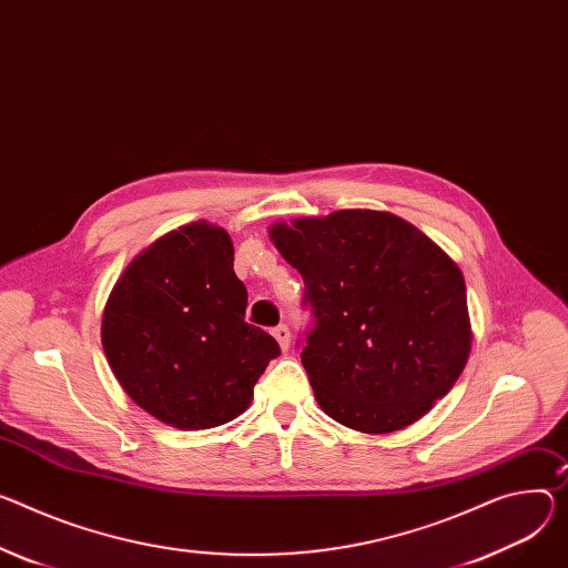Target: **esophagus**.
<instances>
[{
	"label": "esophagus",
	"instance_id": "34e87169",
	"mask_svg": "<svg viewBox=\"0 0 568 568\" xmlns=\"http://www.w3.org/2000/svg\"><path fill=\"white\" fill-rule=\"evenodd\" d=\"M272 335L276 337V342H278V346H281L283 351H287V348H290V328H287L285 324L276 326V328L272 331Z\"/></svg>",
	"mask_w": 568,
	"mask_h": 568
}]
</instances>
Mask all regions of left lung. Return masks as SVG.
Returning a JSON list of instances; mask_svg holds the SVG:
<instances>
[{
  "label": "left lung",
  "mask_w": 568,
  "mask_h": 568,
  "mask_svg": "<svg viewBox=\"0 0 568 568\" xmlns=\"http://www.w3.org/2000/svg\"><path fill=\"white\" fill-rule=\"evenodd\" d=\"M270 237L305 283L301 363L331 419L385 435L450 392L471 353L467 287L430 237L378 211L278 222Z\"/></svg>",
  "instance_id": "8db88e82"
}]
</instances>
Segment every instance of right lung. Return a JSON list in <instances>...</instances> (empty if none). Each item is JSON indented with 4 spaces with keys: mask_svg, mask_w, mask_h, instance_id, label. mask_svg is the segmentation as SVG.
Instances as JSON below:
<instances>
[{
    "mask_svg": "<svg viewBox=\"0 0 568 568\" xmlns=\"http://www.w3.org/2000/svg\"><path fill=\"white\" fill-rule=\"evenodd\" d=\"M244 313L229 233L192 222L133 257L104 307L101 344L124 392L151 417L205 430L242 415L281 353Z\"/></svg>",
    "mask_w": 568,
    "mask_h": 568,
    "instance_id": "right-lung-1",
    "label": "right lung"
}]
</instances>
